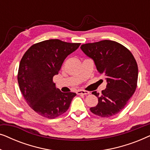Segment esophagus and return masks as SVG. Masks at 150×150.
Listing matches in <instances>:
<instances>
[{
  "label": "esophagus",
  "mask_w": 150,
  "mask_h": 150,
  "mask_svg": "<svg viewBox=\"0 0 150 150\" xmlns=\"http://www.w3.org/2000/svg\"><path fill=\"white\" fill-rule=\"evenodd\" d=\"M77 94H83V95H88L89 94V92L87 91H85V90H79L76 92Z\"/></svg>",
  "instance_id": "1"
}]
</instances>
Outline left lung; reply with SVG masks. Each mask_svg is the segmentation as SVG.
<instances>
[{"label": "left lung", "mask_w": 150, "mask_h": 150, "mask_svg": "<svg viewBox=\"0 0 150 150\" xmlns=\"http://www.w3.org/2000/svg\"><path fill=\"white\" fill-rule=\"evenodd\" d=\"M81 48L93 59L98 72L106 77L107 83L101 95L92 92L98 98V103L90 110L102 117L117 114L136 90L138 66L134 57L126 47L111 40L83 44Z\"/></svg>", "instance_id": "left-lung-1"}]
</instances>
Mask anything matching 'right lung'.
<instances>
[{
    "instance_id": "obj_1",
    "label": "right lung",
    "mask_w": 150,
    "mask_h": 150,
    "mask_svg": "<svg viewBox=\"0 0 150 150\" xmlns=\"http://www.w3.org/2000/svg\"><path fill=\"white\" fill-rule=\"evenodd\" d=\"M80 43L48 40L33 45L20 61L18 74L20 89L34 111L54 119L69 107L76 93H63L52 79L58 74L65 58L78 49Z\"/></svg>"
}]
</instances>
